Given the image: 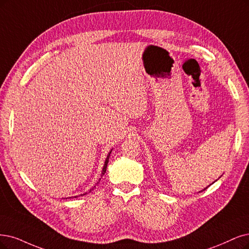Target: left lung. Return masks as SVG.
<instances>
[{
    "instance_id": "1",
    "label": "left lung",
    "mask_w": 249,
    "mask_h": 249,
    "mask_svg": "<svg viewBox=\"0 0 249 249\" xmlns=\"http://www.w3.org/2000/svg\"><path fill=\"white\" fill-rule=\"evenodd\" d=\"M208 187H209V186H208ZM206 189H207V188H206ZM206 189H204V190H206ZM204 190H203V191H204Z\"/></svg>"
}]
</instances>
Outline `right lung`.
<instances>
[{"instance_id": "1", "label": "right lung", "mask_w": 249, "mask_h": 249, "mask_svg": "<svg viewBox=\"0 0 249 249\" xmlns=\"http://www.w3.org/2000/svg\"><path fill=\"white\" fill-rule=\"evenodd\" d=\"M109 155H110V152H109V154L107 155V159H106V162H105V165H104V168H103V172H101V177L104 176V174L106 173V171H107V163H108V159H109ZM91 190H93V188H92ZM91 190L89 191V192H91ZM87 193H85V194H83V195H86ZM75 198H77V196H75Z\"/></svg>"}]
</instances>
